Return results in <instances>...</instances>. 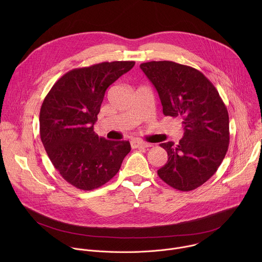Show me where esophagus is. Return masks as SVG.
Here are the masks:
<instances>
[{
  "instance_id": "1",
  "label": "esophagus",
  "mask_w": 262,
  "mask_h": 262,
  "mask_svg": "<svg viewBox=\"0 0 262 262\" xmlns=\"http://www.w3.org/2000/svg\"><path fill=\"white\" fill-rule=\"evenodd\" d=\"M132 147L133 148H147V147H151L150 143H146L142 141H132Z\"/></svg>"
}]
</instances>
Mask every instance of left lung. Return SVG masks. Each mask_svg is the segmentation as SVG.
Segmentation results:
<instances>
[{"label": "left lung", "instance_id": "left-lung-1", "mask_svg": "<svg viewBox=\"0 0 262 262\" xmlns=\"http://www.w3.org/2000/svg\"><path fill=\"white\" fill-rule=\"evenodd\" d=\"M157 89L165 116L181 118L183 137L162 143L168 161L158 170L172 188L189 192L217 170L229 146V116L217 90L199 70L172 61L140 65Z\"/></svg>", "mask_w": 262, "mask_h": 262}]
</instances>
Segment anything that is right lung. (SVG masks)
I'll list each match as a JSON object with an SVG mask.
<instances>
[{
  "label": "right lung",
  "mask_w": 262,
  "mask_h": 262,
  "mask_svg": "<svg viewBox=\"0 0 262 262\" xmlns=\"http://www.w3.org/2000/svg\"><path fill=\"white\" fill-rule=\"evenodd\" d=\"M134 65V61H114L72 69L42 102V144L56 170L77 189L91 191L106 183L130 151L128 141L100 138L93 126L105 90Z\"/></svg>",
  "instance_id": "right-lung-1"
}]
</instances>
